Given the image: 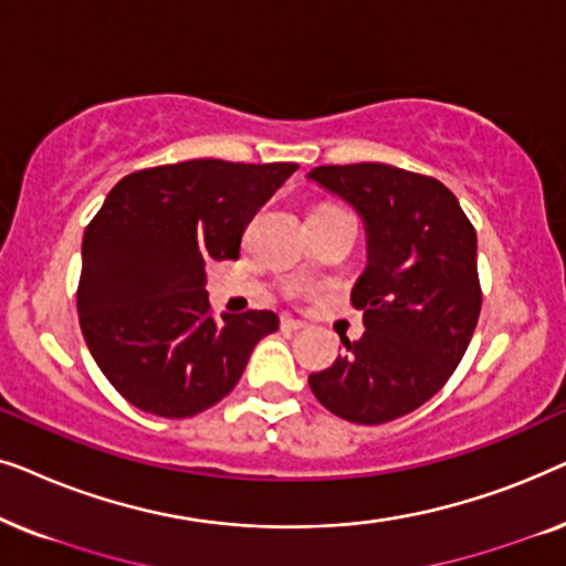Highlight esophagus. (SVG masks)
Returning a JSON list of instances; mask_svg holds the SVG:
<instances>
[{
	"instance_id": "obj_1",
	"label": "esophagus",
	"mask_w": 566,
	"mask_h": 566,
	"mask_svg": "<svg viewBox=\"0 0 566 566\" xmlns=\"http://www.w3.org/2000/svg\"><path fill=\"white\" fill-rule=\"evenodd\" d=\"M306 324L304 322H298V319H293V316H283L281 319V329H285V332H298V329H304Z\"/></svg>"
}]
</instances>
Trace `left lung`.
I'll return each mask as SVG.
<instances>
[{
    "instance_id": "1",
    "label": "left lung",
    "mask_w": 566,
    "mask_h": 566,
    "mask_svg": "<svg viewBox=\"0 0 566 566\" xmlns=\"http://www.w3.org/2000/svg\"><path fill=\"white\" fill-rule=\"evenodd\" d=\"M308 180L347 200L366 223L368 265L353 289L360 339L308 376L314 397L355 424L405 417L443 389L482 312L476 231L436 177L360 161L324 165Z\"/></svg>"
}]
</instances>
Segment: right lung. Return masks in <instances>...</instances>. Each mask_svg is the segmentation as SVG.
<instances>
[{"label": "right lung", "mask_w": 566, "mask_h": 566, "mask_svg": "<svg viewBox=\"0 0 566 566\" xmlns=\"http://www.w3.org/2000/svg\"><path fill=\"white\" fill-rule=\"evenodd\" d=\"M296 169L190 159L138 169L107 192L84 231L76 312L92 358L123 399L185 420L234 389L277 316L216 322L206 265L239 258L247 223Z\"/></svg>", "instance_id": "add662e5"}]
</instances>
